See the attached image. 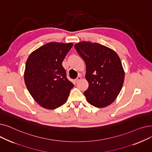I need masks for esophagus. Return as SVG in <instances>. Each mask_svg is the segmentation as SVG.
Returning a JSON list of instances; mask_svg holds the SVG:
<instances>
[{
	"instance_id": "34e87169",
	"label": "esophagus",
	"mask_w": 152,
	"mask_h": 152,
	"mask_svg": "<svg viewBox=\"0 0 152 152\" xmlns=\"http://www.w3.org/2000/svg\"><path fill=\"white\" fill-rule=\"evenodd\" d=\"M81 79H82L81 76H77V77L75 79V81H76V83H77L79 81H80Z\"/></svg>"
}]
</instances>
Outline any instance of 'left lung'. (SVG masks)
<instances>
[{"label": "left lung", "mask_w": 152, "mask_h": 152, "mask_svg": "<svg viewBox=\"0 0 152 152\" xmlns=\"http://www.w3.org/2000/svg\"><path fill=\"white\" fill-rule=\"evenodd\" d=\"M75 48L86 65L89 87L84 94L87 102L98 108L110 105L120 92L124 80V71L118 54L95 42L83 41L75 44Z\"/></svg>", "instance_id": "left-lung-1"}]
</instances>
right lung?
<instances>
[{"mask_svg":"<svg viewBox=\"0 0 152 152\" xmlns=\"http://www.w3.org/2000/svg\"><path fill=\"white\" fill-rule=\"evenodd\" d=\"M73 45L51 42L29 56L24 75L25 84L31 96L43 108L52 110L63 105L74 87L62 66Z\"/></svg>","mask_w":152,"mask_h":152,"instance_id":"add662e5","label":"right lung"}]
</instances>
